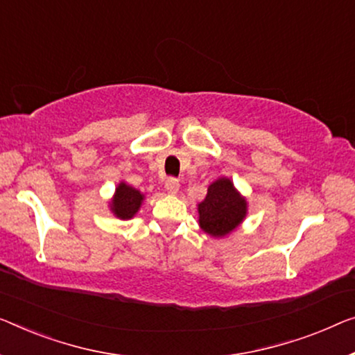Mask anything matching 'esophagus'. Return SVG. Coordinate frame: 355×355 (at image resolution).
Returning <instances> with one entry per match:
<instances>
[{
    "instance_id": "34e87169",
    "label": "esophagus",
    "mask_w": 355,
    "mask_h": 355,
    "mask_svg": "<svg viewBox=\"0 0 355 355\" xmlns=\"http://www.w3.org/2000/svg\"><path fill=\"white\" fill-rule=\"evenodd\" d=\"M178 188H180V182L177 178H168L167 182H166V189H167V193H171V194H175L177 191H178Z\"/></svg>"
}]
</instances>
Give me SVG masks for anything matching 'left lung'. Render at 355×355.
Instances as JSON below:
<instances>
[{
    "label": "left lung",
    "mask_w": 355,
    "mask_h": 355,
    "mask_svg": "<svg viewBox=\"0 0 355 355\" xmlns=\"http://www.w3.org/2000/svg\"><path fill=\"white\" fill-rule=\"evenodd\" d=\"M199 226L214 237H223L234 231L247 215V200L237 193L230 178L221 177L207 189L205 199L198 205Z\"/></svg>",
    "instance_id": "obj_1"
}]
</instances>
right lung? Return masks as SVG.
Returning <instances> with one entry per match:
<instances>
[{"label": "right lung", "instance_id": "obj_1", "mask_svg": "<svg viewBox=\"0 0 355 355\" xmlns=\"http://www.w3.org/2000/svg\"><path fill=\"white\" fill-rule=\"evenodd\" d=\"M141 202H144V194L139 189L129 187V184L121 182L116 188V193L111 200V211L121 220H130L137 211H139Z\"/></svg>", "mask_w": 355, "mask_h": 355}]
</instances>
